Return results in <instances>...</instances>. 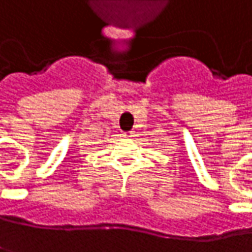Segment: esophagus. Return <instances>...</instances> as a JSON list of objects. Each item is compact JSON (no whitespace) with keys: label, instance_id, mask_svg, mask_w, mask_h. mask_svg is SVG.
Segmentation results:
<instances>
[{"label":"esophagus","instance_id":"34e87169","mask_svg":"<svg viewBox=\"0 0 252 252\" xmlns=\"http://www.w3.org/2000/svg\"><path fill=\"white\" fill-rule=\"evenodd\" d=\"M122 136H123L125 139H130V137H133V133H132V132H125Z\"/></svg>","mask_w":252,"mask_h":252}]
</instances>
